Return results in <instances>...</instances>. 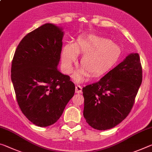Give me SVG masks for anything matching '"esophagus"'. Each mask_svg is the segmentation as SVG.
Returning <instances> with one entry per match:
<instances>
[{
    "label": "esophagus",
    "instance_id": "esophagus-1",
    "mask_svg": "<svg viewBox=\"0 0 152 152\" xmlns=\"http://www.w3.org/2000/svg\"><path fill=\"white\" fill-rule=\"evenodd\" d=\"M76 93H82V87L80 85L76 86Z\"/></svg>",
    "mask_w": 152,
    "mask_h": 152
}]
</instances>
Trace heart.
Listing matches in <instances>:
<instances>
[{
  "mask_svg": "<svg viewBox=\"0 0 152 152\" xmlns=\"http://www.w3.org/2000/svg\"><path fill=\"white\" fill-rule=\"evenodd\" d=\"M84 54L80 60L81 69L74 74L76 81L84 80L86 73L91 77L101 75L114 66L122 54L118 45L107 38L91 35L80 38L73 45L64 46L62 50V63L65 72L70 73L77 54Z\"/></svg>",
  "mask_w": 152,
  "mask_h": 152,
  "instance_id": "b5f03b06",
  "label": "heart"
}]
</instances>
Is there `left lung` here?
I'll return each mask as SVG.
<instances>
[{"mask_svg": "<svg viewBox=\"0 0 152 152\" xmlns=\"http://www.w3.org/2000/svg\"><path fill=\"white\" fill-rule=\"evenodd\" d=\"M142 83L138 53H131L97 83L83 88V115L97 130H107L126 118Z\"/></svg>", "mask_w": 152, "mask_h": 152, "instance_id": "8db88e82", "label": "left lung"}]
</instances>
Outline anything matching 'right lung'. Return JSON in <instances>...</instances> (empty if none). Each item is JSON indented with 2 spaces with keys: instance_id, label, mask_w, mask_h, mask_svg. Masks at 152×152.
<instances>
[{
  "instance_id": "1",
  "label": "right lung",
  "mask_w": 152,
  "mask_h": 152,
  "mask_svg": "<svg viewBox=\"0 0 152 152\" xmlns=\"http://www.w3.org/2000/svg\"><path fill=\"white\" fill-rule=\"evenodd\" d=\"M63 37L62 28L45 23L23 37L12 61L11 80L18 105L38 126L55 123L75 92L69 76L57 69Z\"/></svg>"
}]
</instances>
